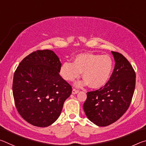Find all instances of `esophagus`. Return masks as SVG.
I'll return each mask as SVG.
<instances>
[{
	"mask_svg": "<svg viewBox=\"0 0 146 146\" xmlns=\"http://www.w3.org/2000/svg\"><path fill=\"white\" fill-rule=\"evenodd\" d=\"M78 91H79V90H76V89L73 88V90H72V93H73V94H76V93H78Z\"/></svg>",
	"mask_w": 146,
	"mask_h": 146,
	"instance_id": "esophagus-1",
	"label": "esophagus"
}]
</instances>
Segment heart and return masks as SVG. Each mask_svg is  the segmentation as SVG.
<instances>
[{
  "instance_id": "b5f03b06",
  "label": "heart",
  "mask_w": 146,
  "mask_h": 146,
  "mask_svg": "<svg viewBox=\"0 0 146 146\" xmlns=\"http://www.w3.org/2000/svg\"><path fill=\"white\" fill-rule=\"evenodd\" d=\"M113 60L110 56L95 53H81L76 55L73 62L62 64L60 75L67 81H73L83 72L85 79L76 86L87 84L92 88L102 87L108 82L113 70Z\"/></svg>"
}]
</instances>
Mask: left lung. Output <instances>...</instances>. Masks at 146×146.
<instances>
[{
    "instance_id": "obj_1",
    "label": "left lung",
    "mask_w": 146,
    "mask_h": 146,
    "mask_svg": "<svg viewBox=\"0 0 146 146\" xmlns=\"http://www.w3.org/2000/svg\"><path fill=\"white\" fill-rule=\"evenodd\" d=\"M112 54L115 65L108 82L99 90L88 92L83 106L89 120L98 126H107L119 119L129 108L134 94V69L122 54Z\"/></svg>"
}]
</instances>
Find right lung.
Segmentation results:
<instances>
[{"instance_id": "add662e5", "label": "right lung", "mask_w": 146, "mask_h": 146, "mask_svg": "<svg viewBox=\"0 0 146 146\" xmlns=\"http://www.w3.org/2000/svg\"><path fill=\"white\" fill-rule=\"evenodd\" d=\"M61 63L53 51L36 50L14 73L13 95L17 111L28 123L44 127L60 116L72 87L59 75Z\"/></svg>"}]
</instances>
